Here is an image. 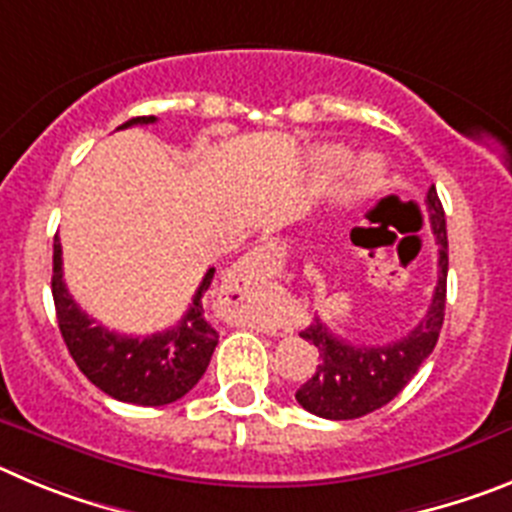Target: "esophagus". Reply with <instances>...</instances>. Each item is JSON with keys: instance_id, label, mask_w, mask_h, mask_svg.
Wrapping results in <instances>:
<instances>
[{"instance_id": "esophagus-1", "label": "esophagus", "mask_w": 512, "mask_h": 512, "mask_svg": "<svg viewBox=\"0 0 512 512\" xmlns=\"http://www.w3.org/2000/svg\"><path fill=\"white\" fill-rule=\"evenodd\" d=\"M229 283L232 288H237L239 293H247L252 290L255 285L262 283V255L257 252H250L247 257H242L239 262H234L232 270H229ZM252 324L257 329H270V319L267 316H252Z\"/></svg>"}]
</instances>
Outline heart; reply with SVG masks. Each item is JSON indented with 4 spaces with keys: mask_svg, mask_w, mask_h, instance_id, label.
<instances>
[{
    "mask_svg": "<svg viewBox=\"0 0 512 512\" xmlns=\"http://www.w3.org/2000/svg\"><path fill=\"white\" fill-rule=\"evenodd\" d=\"M342 158L344 153L339 150V147H326V150H321L319 155L321 163H339ZM380 183H382L380 165H377L375 160H367V163L352 176L349 191H352L354 196H370V193H375L377 188H380Z\"/></svg>",
    "mask_w": 512,
    "mask_h": 512,
    "instance_id": "b5f03b06",
    "label": "heart"
}]
</instances>
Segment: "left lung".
Wrapping results in <instances>:
<instances>
[{
  "label": "left lung",
  "mask_w": 512,
  "mask_h": 512,
  "mask_svg": "<svg viewBox=\"0 0 512 512\" xmlns=\"http://www.w3.org/2000/svg\"><path fill=\"white\" fill-rule=\"evenodd\" d=\"M426 211L436 245H439V283L434 288L431 306L416 329L395 342L372 344V347L344 342L342 336L331 334L329 326L321 324V319L301 331L303 339L319 354L316 372L296 393L298 403L313 416L349 421V418L377 411L411 382L418 367L434 352L441 324H444L446 273H449L444 206L434 186L426 193Z\"/></svg>",
  "instance_id": "8db88e82"
}]
</instances>
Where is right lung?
Segmentation results:
<instances>
[{
	"mask_svg": "<svg viewBox=\"0 0 512 512\" xmlns=\"http://www.w3.org/2000/svg\"><path fill=\"white\" fill-rule=\"evenodd\" d=\"M132 124H155V117H135ZM61 239H53V301L58 329L78 370L84 372L101 393L135 405H168L201 380L214 354L219 334L206 319L204 293L214 280L209 267L201 280L191 308L176 326L150 336H127L104 329L86 316L63 283Z\"/></svg>",
	"mask_w": 512,
	"mask_h": 512,
	"instance_id": "1",
	"label": "right lung"
}]
</instances>
